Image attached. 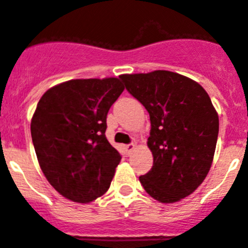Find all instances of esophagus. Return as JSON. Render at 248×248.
Returning a JSON list of instances; mask_svg holds the SVG:
<instances>
[{
  "label": "esophagus",
  "instance_id": "obj_1",
  "mask_svg": "<svg viewBox=\"0 0 248 248\" xmlns=\"http://www.w3.org/2000/svg\"><path fill=\"white\" fill-rule=\"evenodd\" d=\"M134 148H136V144H133V143L127 144V145H124V150H126L127 155H129V154H131L132 151H133Z\"/></svg>",
  "mask_w": 248,
  "mask_h": 248
}]
</instances>
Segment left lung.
I'll use <instances>...</instances> for the list:
<instances>
[{
	"label": "left lung",
	"mask_w": 248,
	"mask_h": 248,
	"mask_svg": "<svg viewBox=\"0 0 248 248\" xmlns=\"http://www.w3.org/2000/svg\"><path fill=\"white\" fill-rule=\"evenodd\" d=\"M120 78L150 116L154 165L139 177L143 188L163 203L186 198L203 182L215 156L219 120L211 98L198 82L172 71Z\"/></svg>",
	"instance_id": "obj_1"
}]
</instances>
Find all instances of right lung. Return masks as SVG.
Masks as SVG:
<instances>
[{"label": "right lung", "instance_id": "add662e5", "mask_svg": "<svg viewBox=\"0 0 248 248\" xmlns=\"http://www.w3.org/2000/svg\"><path fill=\"white\" fill-rule=\"evenodd\" d=\"M120 78L70 80L41 97L31 120L38 163L64 198L87 203L108 191L121 161L108 141L107 115L124 92Z\"/></svg>", "mask_w": 248, "mask_h": 248}]
</instances>
